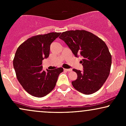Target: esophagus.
Returning a JSON list of instances; mask_svg holds the SVG:
<instances>
[{
  "instance_id": "34e87169",
  "label": "esophagus",
  "mask_w": 126,
  "mask_h": 126,
  "mask_svg": "<svg viewBox=\"0 0 126 126\" xmlns=\"http://www.w3.org/2000/svg\"><path fill=\"white\" fill-rule=\"evenodd\" d=\"M64 70L65 71H67V72H72V70L71 69H64Z\"/></svg>"
}]
</instances>
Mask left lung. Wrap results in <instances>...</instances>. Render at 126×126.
I'll return each mask as SVG.
<instances>
[{
    "label": "left lung",
    "mask_w": 126,
    "mask_h": 126,
    "mask_svg": "<svg viewBox=\"0 0 126 126\" xmlns=\"http://www.w3.org/2000/svg\"><path fill=\"white\" fill-rule=\"evenodd\" d=\"M65 42L76 57L80 54L83 71L73 69L76 80L72 84L76 90L86 95L99 90L109 76L111 55L108 47L101 38L85 30L63 32L59 37Z\"/></svg>",
    "instance_id": "1"
}]
</instances>
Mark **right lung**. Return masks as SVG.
I'll list each match as a JSON object with an SVG mask.
<instances>
[{"mask_svg":"<svg viewBox=\"0 0 126 126\" xmlns=\"http://www.w3.org/2000/svg\"><path fill=\"white\" fill-rule=\"evenodd\" d=\"M60 32L33 36L20 45L16 51L13 64L19 82L23 88L36 97L48 94L54 89L62 67L43 70L42 61L48 58L50 45Z\"/></svg>","mask_w":126,"mask_h":126,"instance_id":"right-lung-1","label":"right lung"}]
</instances>
